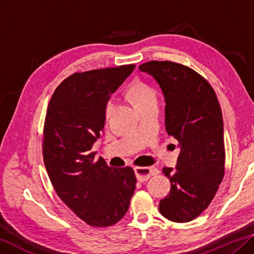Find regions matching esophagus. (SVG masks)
<instances>
[{"instance_id": "34e87169", "label": "esophagus", "mask_w": 254, "mask_h": 254, "mask_svg": "<svg viewBox=\"0 0 254 254\" xmlns=\"http://www.w3.org/2000/svg\"><path fill=\"white\" fill-rule=\"evenodd\" d=\"M134 172H135L136 179H138V181H140V182L148 181L150 179L151 175H154L157 173L155 168H150V167H135Z\"/></svg>"}]
</instances>
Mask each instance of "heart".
<instances>
[{
	"label": "heart",
	"mask_w": 254,
	"mask_h": 254,
	"mask_svg": "<svg viewBox=\"0 0 254 254\" xmlns=\"http://www.w3.org/2000/svg\"><path fill=\"white\" fill-rule=\"evenodd\" d=\"M128 95H130L131 99L133 100L136 108L151 102V100L157 99V92L154 88L141 81H134L131 84L130 89H128ZM113 110H114V100L111 99L107 102L105 108V114L107 118L112 114Z\"/></svg>",
	"instance_id": "obj_1"
}]
</instances>
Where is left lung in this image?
<instances>
[{"mask_svg":"<svg viewBox=\"0 0 254 254\" xmlns=\"http://www.w3.org/2000/svg\"><path fill=\"white\" fill-rule=\"evenodd\" d=\"M159 84L165 99V127L179 141L175 170L164 167L171 190L159 211L175 223L196 218L214 199L225 173L223 115L214 89L190 67L170 61L139 66Z\"/></svg>","mask_w":254,"mask_h":254,"instance_id":"left-lung-1","label":"left lung"}]
</instances>
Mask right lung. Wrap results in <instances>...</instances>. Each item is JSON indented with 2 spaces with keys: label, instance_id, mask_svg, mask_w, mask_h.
I'll list each match as a JSON object with an SVG mask.
<instances>
[{
  "label": "right lung",
  "instance_id": "add662e5",
  "mask_svg": "<svg viewBox=\"0 0 254 254\" xmlns=\"http://www.w3.org/2000/svg\"><path fill=\"white\" fill-rule=\"evenodd\" d=\"M134 67L72 74L48 104L43 141L47 174L60 199L90 226L107 227L122 219L135 190L131 167H110L91 151L103 134L111 95Z\"/></svg>",
  "mask_w": 254,
  "mask_h": 254
}]
</instances>
